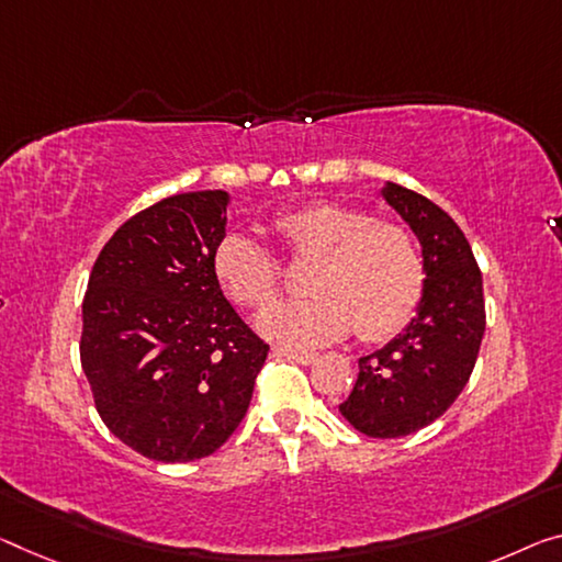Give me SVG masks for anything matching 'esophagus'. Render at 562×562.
I'll list each match as a JSON object with an SVG mask.
<instances>
[{
	"instance_id": "1",
	"label": "esophagus",
	"mask_w": 562,
	"mask_h": 562,
	"mask_svg": "<svg viewBox=\"0 0 562 562\" xmlns=\"http://www.w3.org/2000/svg\"><path fill=\"white\" fill-rule=\"evenodd\" d=\"M273 353H279V357H286L291 361H296V364H311V361H316V353L289 349V347H273Z\"/></svg>"
}]
</instances>
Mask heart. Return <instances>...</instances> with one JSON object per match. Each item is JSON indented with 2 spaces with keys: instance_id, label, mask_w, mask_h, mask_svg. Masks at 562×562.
Returning <instances> with one entry per match:
<instances>
[{
  "instance_id": "heart-1",
  "label": "heart",
  "mask_w": 562,
  "mask_h": 562,
  "mask_svg": "<svg viewBox=\"0 0 562 562\" xmlns=\"http://www.w3.org/2000/svg\"><path fill=\"white\" fill-rule=\"evenodd\" d=\"M276 233L296 261H311V296L266 308L256 326L286 344H324L347 334L382 341L407 326L425 291V261L412 233L353 205L318 201L276 218ZM221 289L246 308L269 306L281 286L271 251L231 233L213 254Z\"/></svg>"
}]
</instances>
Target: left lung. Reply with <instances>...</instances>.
I'll list each match as a JSON object with an SVG mask.
<instances>
[{"mask_svg":"<svg viewBox=\"0 0 562 562\" xmlns=\"http://www.w3.org/2000/svg\"><path fill=\"white\" fill-rule=\"evenodd\" d=\"M382 195L419 238L425 291L407 329L359 359L357 384L339 412L361 435L394 439L442 417L470 382L485 334V299L472 248L450 215L396 183H386Z\"/></svg>","mask_w":562,"mask_h":562,"instance_id":"left-lung-1","label":"left lung"}]
</instances>
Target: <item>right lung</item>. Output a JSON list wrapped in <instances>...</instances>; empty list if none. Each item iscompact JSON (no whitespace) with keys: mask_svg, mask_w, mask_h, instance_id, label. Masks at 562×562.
<instances>
[{"mask_svg":"<svg viewBox=\"0 0 562 562\" xmlns=\"http://www.w3.org/2000/svg\"><path fill=\"white\" fill-rule=\"evenodd\" d=\"M228 203L226 191L162 198L112 233L92 266L82 371L108 429L148 460L218 450L269 357L213 271Z\"/></svg>","mask_w":562,"mask_h":562,"instance_id":"1","label":"right lung"}]
</instances>
